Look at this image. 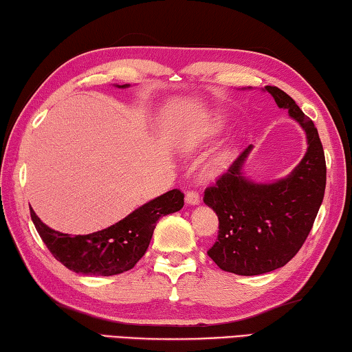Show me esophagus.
Returning <instances> with one entry per match:
<instances>
[{
    "instance_id": "1",
    "label": "esophagus",
    "mask_w": 352,
    "mask_h": 352,
    "mask_svg": "<svg viewBox=\"0 0 352 352\" xmlns=\"http://www.w3.org/2000/svg\"><path fill=\"white\" fill-rule=\"evenodd\" d=\"M186 201H187V204H190V206L199 204L201 196H199L198 192H196V190H188V192L186 193Z\"/></svg>"
}]
</instances>
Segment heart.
Segmentation results:
<instances>
[{
  "instance_id": "1",
  "label": "heart",
  "mask_w": 352,
  "mask_h": 352,
  "mask_svg": "<svg viewBox=\"0 0 352 352\" xmlns=\"http://www.w3.org/2000/svg\"><path fill=\"white\" fill-rule=\"evenodd\" d=\"M218 129V123L217 122H213V120H207L206 123H204V126H201V129H196L195 133H192V134H188V142L192 145H195V144H199V140H202L206 138L207 134H212V133H214ZM218 165H214V166H219V164L221 162H217Z\"/></svg>"
}]
</instances>
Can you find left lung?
I'll return each instance as SVG.
<instances>
[{"mask_svg": "<svg viewBox=\"0 0 352 352\" xmlns=\"http://www.w3.org/2000/svg\"><path fill=\"white\" fill-rule=\"evenodd\" d=\"M307 134V151L292 175L275 184H254L241 173L248 146L206 188L204 202L218 214L219 230L207 255L219 269L236 275H261L283 267L305 244L323 202L326 160L314 122L291 96L266 86Z\"/></svg>", "mask_w": 352, "mask_h": 352, "instance_id": "obj_1", "label": "left lung"}]
</instances>
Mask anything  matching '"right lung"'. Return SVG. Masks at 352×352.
<instances>
[{
	"mask_svg": "<svg viewBox=\"0 0 352 352\" xmlns=\"http://www.w3.org/2000/svg\"><path fill=\"white\" fill-rule=\"evenodd\" d=\"M182 207L184 193L175 188L146 202L108 229L76 236L49 229L32 208L30 218L49 252L65 267L82 275L111 276L133 269L145 255L159 218Z\"/></svg>",
	"mask_w": 352,
	"mask_h": 352,
	"instance_id": "add662e5",
	"label": "right lung"
}]
</instances>
